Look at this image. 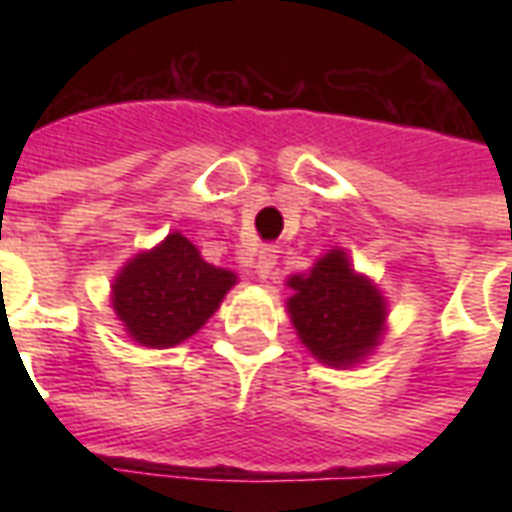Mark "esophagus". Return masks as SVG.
<instances>
[{"label":"esophagus","instance_id":"34e87169","mask_svg":"<svg viewBox=\"0 0 512 512\" xmlns=\"http://www.w3.org/2000/svg\"><path fill=\"white\" fill-rule=\"evenodd\" d=\"M277 246H260V252H257V263H255V271L260 279H271L274 277V268H277Z\"/></svg>","mask_w":512,"mask_h":512}]
</instances>
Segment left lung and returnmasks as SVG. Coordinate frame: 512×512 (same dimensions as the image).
<instances>
[{
  "instance_id": "1",
  "label": "left lung",
  "mask_w": 512,
  "mask_h": 512,
  "mask_svg": "<svg viewBox=\"0 0 512 512\" xmlns=\"http://www.w3.org/2000/svg\"><path fill=\"white\" fill-rule=\"evenodd\" d=\"M288 312L304 348L329 367H354L381 343L386 301L381 290L332 249L310 274L288 279Z\"/></svg>"
}]
</instances>
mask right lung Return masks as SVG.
Listing matches in <instances>:
<instances>
[{"instance_id":"add662e5","label":"right lung","mask_w":512,"mask_h":512,"mask_svg":"<svg viewBox=\"0 0 512 512\" xmlns=\"http://www.w3.org/2000/svg\"><path fill=\"white\" fill-rule=\"evenodd\" d=\"M235 279L233 271L205 263L189 238L172 233L123 266L112 307L134 343L172 348L202 329Z\"/></svg>"}]
</instances>
